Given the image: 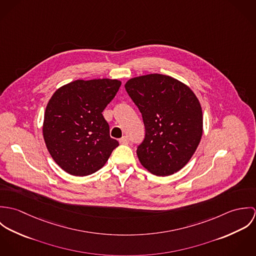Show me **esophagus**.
Listing matches in <instances>:
<instances>
[{
	"label": "esophagus",
	"mask_w": 256,
	"mask_h": 256,
	"mask_svg": "<svg viewBox=\"0 0 256 256\" xmlns=\"http://www.w3.org/2000/svg\"><path fill=\"white\" fill-rule=\"evenodd\" d=\"M119 142H120V144L127 145V144L130 143V139H129L127 136H124V137H122V138L119 140Z\"/></svg>",
	"instance_id": "1"
}]
</instances>
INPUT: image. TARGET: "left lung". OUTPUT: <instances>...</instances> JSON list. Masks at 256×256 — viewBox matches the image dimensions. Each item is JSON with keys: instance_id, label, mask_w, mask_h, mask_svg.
I'll return each mask as SVG.
<instances>
[{"instance_id": "left-lung-1", "label": "left lung", "mask_w": 256, "mask_h": 256, "mask_svg": "<svg viewBox=\"0 0 256 256\" xmlns=\"http://www.w3.org/2000/svg\"><path fill=\"white\" fill-rule=\"evenodd\" d=\"M125 88L146 129L137 148L142 166L158 176L180 170L202 137L203 115L196 96L182 82L160 74L133 78Z\"/></svg>"}]
</instances>
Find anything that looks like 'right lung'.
Returning <instances> with one entry per match:
<instances>
[{
  "label": "right lung",
  "mask_w": 256,
  "mask_h": 256,
  "mask_svg": "<svg viewBox=\"0 0 256 256\" xmlns=\"http://www.w3.org/2000/svg\"><path fill=\"white\" fill-rule=\"evenodd\" d=\"M121 82L76 80L61 86L50 98L44 115L43 137L56 164L76 176L100 170L119 146L110 135L102 111Z\"/></svg>",
  "instance_id": "1"
}]
</instances>
